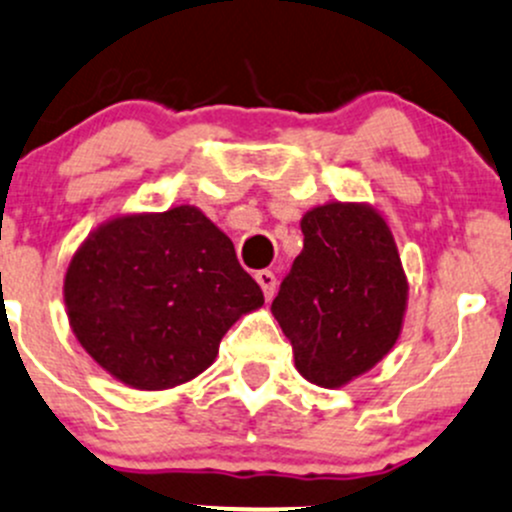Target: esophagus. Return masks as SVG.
I'll return each mask as SVG.
<instances>
[{
	"label": "esophagus",
	"instance_id": "obj_1",
	"mask_svg": "<svg viewBox=\"0 0 512 512\" xmlns=\"http://www.w3.org/2000/svg\"><path fill=\"white\" fill-rule=\"evenodd\" d=\"M255 279H257V284L262 287V292H265V299H272L274 289H277V277H274V272L260 270V272H255Z\"/></svg>",
	"mask_w": 512,
	"mask_h": 512
}]
</instances>
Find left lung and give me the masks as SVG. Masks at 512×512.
Instances as JSON below:
<instances>
[{"label": "left lung", "mask_w": 512, "mask_h": 512, "mask_svg": "<svg viewBox=\"0 0 512 512\" xmlns=\"http://www.w3.org/2000/svg\"><path fill=\"white\" fill-rule=\"evenodd\" d=\"M304 250L279 284L274 319L309 383L341 387L383 360L402 328L407 277L370 206L326 203L301 218Z\"/></svg>", "instance_id": "obj_1"}]
</instances>
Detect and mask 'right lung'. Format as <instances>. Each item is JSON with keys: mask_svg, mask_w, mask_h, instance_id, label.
Listing matches in <instances>:
<instances>
[{"mask_svg": "<svg viewBox=\"0 0 512 512\" xmlns=\"http://www.w3.org/2000/svg\"><path fill=\"white\" fill-rule=\"evenodd\" d=\"M63 292L80 346L137 390L196 378L225 331L265 304L228 235L193 206L105 223L75 252Z\"/></svg>", "mask_w": 512, "mask_h": 512, "instance_id": "obj_1", "label": "right lung"}]
</instances>
